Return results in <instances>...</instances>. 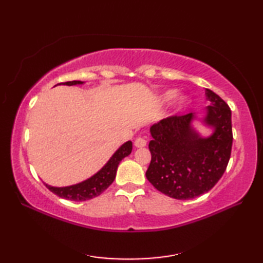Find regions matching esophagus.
Listing matches in <instances>:
<instances>
[{"instance_id": "34e87169", "label": "esophagus", "mask_w": 263, "mask_h": 263, "mask_svg": "<svg viewBox=\"0 0 263 263\" xmlns=\"http://www.w3.org/2000/svg\"><path fill=\"white\" fill-rule=\"evenodd\" d=\"M135 146H136L137 148H143V147H146V146H147V140H146V139L141 138V137H139V138L136 139Z\"/></svg>"}]
</instances>
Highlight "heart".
Segmentation results:
<instances>
[{
	"mask_svg": "<svg viewBox=\"0 0 263 263\" xmlns=\"http://www.w3.org/2000/svg\"><path fill=\"white\" fill-rule=\"evenodd\" d=\"M175 95H176V90H174V89H171V90H167L163 95H161L160 100H161V102H168V100H171L172 98L175 97ZM186 105H187V98L185 96L177 97L175 102L173 103V105H172V108H171L172 114L175 115L177 113H180V111L184 107H185Z\"/></svg>",
	"mask_w": 263,
	"mask_h": 263,
	"instance_id": "obj_1",
	"label": "heart"
}]
</instances>
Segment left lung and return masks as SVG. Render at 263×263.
<instances>
[{"label": "left lung", "instance_id": "8db88e82", "mask_svg": "<svg viewBox=\"0 0 263 263\" xmlns=\"http://www.w3.org/2000/svg\"><path fill=\"white\" fill-rule=\"evenodd\" d=\"M210 103L204 115L195 113L171 116L150 127L152 161L148 181L166 195L189 200L206 193L216 185L231 158L232 111L217 93L205 89ZM198 119L213 133L202 137L192 124Z\"/></svg>", "mask_w": 263, "mask_h": 263}]
</instances>
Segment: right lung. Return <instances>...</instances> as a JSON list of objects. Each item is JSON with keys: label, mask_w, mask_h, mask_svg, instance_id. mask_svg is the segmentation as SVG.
Segmentation results:
<instances>
[{"label": "right lung", "mask_w": 263, "mask_h": 263, "mask_svg": "<svg viewBox=\"0 0 263 263\" xmlns=\"http://www.w3.org/2000/svg\"><path fill=\"white\" fill-rule=\"evenodd\" d=\"M83 81H68L58 83V85H65V86H76V85H83ZM132 152V142L126 141L116 150L109 160L106 163L102 168H100L96 174H93L91 177L82 181L80 183L73 184L69 186H52L48 184L44 183L46 187L52 191L54 194L59 195L60 198H63L71 201H86L89 199L96 198L99 194H102L106 189H107L111 183L114 182L116 176V171L119 164L123 158H125Z\"/></svg>", "instance_id": "right-lung-1"}]
</instances>
